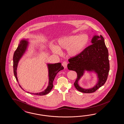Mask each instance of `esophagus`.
Returning <instances> with one entry per match:
<instances>
[{"mask_svg": "<svg viewBox=\"0 0 124 124\" xmlns=\"http://www.w3.org/2000/svg\"><path fill=\"white\" fill-rule=\"evenodd\" d=\"M62 66L64 68H66L67 67V64H68V63L66 61H63L62 63Z\"/></svg>", "mask_w": 124, "mask_h": 124, "instance_id": "1", "label": "esophagus"}]
</instances>
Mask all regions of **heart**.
Masks as SVG:
<instances>
[{
    "label": "heart",
    "instance_id": "obj_1",
    "mask_svg": "<svg viewBox=\"0 0 124 124\" xmlns=\"http://www.w3.org/2000/svg\"><path fill=\"white\" fill-rule=\"evenodd\" d=\"M89 41V37L86 34H75L63 37L58 40L57 47L53 49L55 53H60V50L67 49L70 56H75L79 54Z\"/></svg>",
    "mask_w": 124,
    "mask_h": 124
}]
</instances>
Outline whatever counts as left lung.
I'll return each instance as SVG.
<instances>
[{"mask_svg": "<svg viewBox=\"0 0 124 124\" xmlns=\"http://www.w3.org/2000/svg\"><path fill=\"white\" fill-rule=\"evenodd\" d=\"M92 44L75 57L69 60L68 69L75 71L77 78L74 83L77 90L84 93L95 92L105 84L110 70L108 51L102 35H94L91 40ZM85 70L94 71L97 73L98 81L93 88L84 89L79 86L78 80Z\"/></svg>", "mask_w": 124, "mask_h": 124, "instance_id": "8db88e82", "label": "left lung"}]
</instances>
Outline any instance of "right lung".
<instances>
[{
	"mask_svg": "<svg viewBox=\"0 0 124 124\" xmlns=\"http://www.w3.org/2000/svg\"><path fill=\"white\" fill-rule=\"evenodd\" d=\"M29 42H28L27 40H21L20 41V43L18 45V47L16 49L13 57V72L14 74L15 77L16 81L18 82V79L17 77V67L18 65L19 61L20 60L21 58L22 57L23 55L24 54L27 48ZM47 67L48 70V77L49 82L48 85L46 88L45 90L39 93H30L27 92L28 93H30L32 94L37 95H44L49 93L52 89L53 87V82L54 81L55 76L57 74V73L60 71L61 70H63V67L61 65V63H47ZM19 83V82H18ZM20 87L24 91V90L21 87L20 85L19 84Z\"/></svg>",
	"mask_w": 124,
	"mask_h": 124,
	"instance_id": "1",
	"label": "right lung"
}]
</instances>
